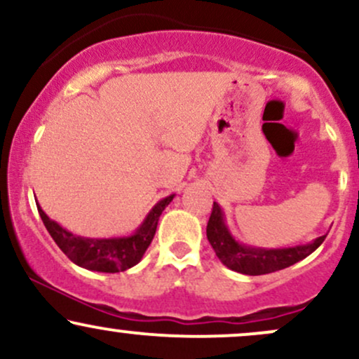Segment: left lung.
I'll use <instances>...</instances> for the list:
<instances>
[{
    "mask_svg": "<svg viewBox=\"0 0 359 359\" xmlns=\"http://www.w3.org/2000/svg\"><path fill=\"white\" fill-rule=\"evenodd\" d=\"M205 233L222 265L243 275H265L287 269L314 253L327 236L324 234L306 245L288 246V248H262V246L245 245L238 241L229 231L224 211L217 203L212 205Z\"/></svg>",
    "mask_w": 359,
    "mask_h": 359,
    "instance_id": "obj_1",
    "label": "left lung"
}]
</instances>
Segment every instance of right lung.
I'll return each instance as SVG.
<instances>
[{
  "instance_id": "add662e5",
  "label": "right lung",
  "mask_w": 359,
  "mask_h": 359,
  "mask_svg": "<svg viewBox=\"0 0 359 359\" xmlns=\"http://www.w3.org/2000/svg\"><path fill=\"white\" fill-rule=\"evenodd\" d=\"M175 194H170V196L158 201L147 214L142 224L135 229V233L114 238L77 236V234L62 228L59 222L50 219L40 208V204H36V208H39V214L47 231L50 233L53 241L67 255L71 262L86 270L101 271V273H118V271H125L135 266L143 258L155 236L160 214L172 203Z\"/></svg>"
}]
</instances>
